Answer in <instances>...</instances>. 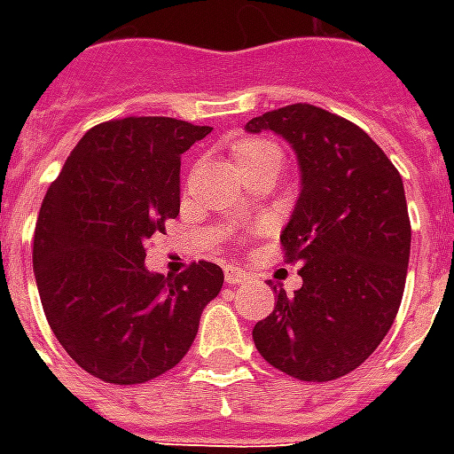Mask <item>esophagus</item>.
Masks as SVG:
<instances>
[{"label":"esophagus","mask_w":454,"mask_h":454,"mask_svg":"<svg viewBox=\"0 0 454 454\" xmlns=\"http://www.w3.org/2000/svg\"><path fill=\"white\" fill-rule=\"evenodd\" d=\"M223 277H226V285H240L243 279H247V272L246 270H240V267H231L228 265L226 270H223Z\"/></svg>","instance_id":"34e87169"}]
</instances>
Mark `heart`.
<instances>
[{"instance_id": "1", "label": "heart", "mask_w": 454, "mask_h": 454, "mask_svg": "<svg viewBox=\"0 0 454 454\" xmlns=\"http://www.w3.org/2000/svg\"><path fill=\"white\" fill-rule=\"evenodd\" d=\"M267 153H279V150H277L275 143L262 138H247L233 145V160H236L238 169L246 168L250 162H255V160H260Z\"/></svg>"}]
</instances>
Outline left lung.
I'll list each match as a JSON object with an SVG mask.
<instances>
[{"label": "left lung", "instance_id": "1", "mask_svg": "<svg viewBox=\"0 0 454 454\" xmlns=\"http://www.w3.org/2000/svg\"><path fill=\"white\" fill-rule=\"evenodd\" d=\"M296 150L301 194L282 231L285 262H299L294 296L275 286V311L253 340L272 367L301 381L357 370L389 333L403 296L411 221L399 169L352 121L289 104L247 121Z\"/></svg>", "mask_w": 454, "mask_h": 454}]
</instances>
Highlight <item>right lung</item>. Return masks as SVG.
I'll return each instance as SVG.
<instances>
[{
	"label": "right lung",
	"instance_id": "1",
	"mask_svg": "<svg viewBox=\"0 0 454 454\" xmlns=\"http://www.w3.org/2000/svg\"><path fill=\"white\" fill-rule=\"evenodd\" d=\"M208 126L129 116L87 130L35 221L34 272L48 325L84 372L143 384L194 342L223 270L199 260L177 277L145 270V243L179 214V160Z\"/></svg>",
	"mask_w": 454,
	"mask_h": 454
}]
</instances>
